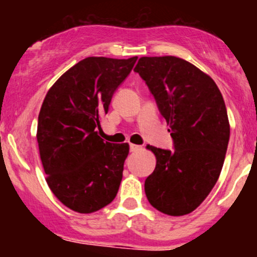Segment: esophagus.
<instances>
[{"mask_svg": "<svg viewBox=\"0 0 257 257\" xmlns=\"http://www.w3.org/2000/svg\"><path fill=\"white\" fill-rule=\"evenodd\" d=\"M129 148H131V152H138L142 147L141 145H137V144H131L129 145Z\"/></svg>", "mask_w": 257, "mask_h": 257, "instance_id": "obj_1", "label": "esophagus"}]
</instances>
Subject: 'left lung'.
<instances>
[{
  "mask_svg": "<svg viewBox=\"0 0 257 257\" xmlns=\"http://www.w3.org/2000/svg\"><path fill=\"white\" fill-rule=\"evenodd\" d=\"M134 71L169 124L174 150L148 145L157 158L144 184L148 201L181 216L194 211L219 179L230 138L221 92L208 74L174 56L142 57Z\"/></svg>",
  "mask_w": 257,
  "mask_h": 257,
  "instance_id": "1",
  "label": "left lung"
}]
</instances>
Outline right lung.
I'll list each match as a JSON object with an SVG mask.
<instances>
[{
  "label": "right lung",
  "instance_id": "1",
  "mask_svg": "<svg viewBox=\"0 0 257 257\" xmlns=\"http://www.w3.org/2000/svg\"><path fill=\"white\" fill-rule=\"evenodd\" d=\"M137 59H82L59 77L43 100L37 142L46 180L57 199L73 211H97L118 193L129 145L104 142L98 129Z\"/></svg>",
  "mask_w": 257,
  "mask_h": 257
}]
</instances>
